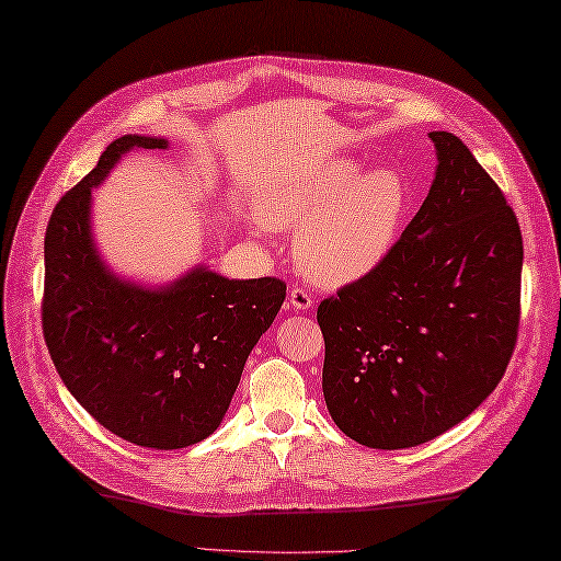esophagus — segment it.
Segmentation results:
<instances>
[{
	"label": "esophagus",
	"instance_id": "esophagus-1",
	"mask_svg": "<svg viewBox=\"0 0 561 561\" xmlns=\"http://www.w3.org/2000/svg\"><path fill=\"white\" fill-rule=\"evenodd\" d=\"M289 304H291L294 311H308V308L313 306V299H311V294H308V289L294 287L289 291Z\"/></svg>",
	"mask_w": 561,
	"mask_h": 561
}]
</instances>
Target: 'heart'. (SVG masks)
<instances>
[{
    "instance_id": "heart-1",
    "label": "heart",
    "mask_w": 561,
    "mask_h": 561,
    "mask_svg": "<svg viewBox=\"0 0 561 561\" xmlns=\"http://www.w3.org/2000/svg\"><path fill=\"white\" fill-rule=\"evenodd\" d=\"M362 170L356 159L330 161L262 202L267 224L299 233V267L323 287L359 282L383 265L410 217L412 193L400 169Z\"/></svg>"
}]
</instances>
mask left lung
<instances>
[{
    "label": "left lung",
    "instance_id": "left-lung-1",
    "mask_svg": "<svg viewBox=\"0 0 561 561\" xmlns=\"http://www.w3.org/2000/svg\"><path fill=\"white\" fill-rule=\"evenodd\" d=\"M436 175L383 265L318 306L323 396L368 448L426 444L502 380L520 320L523 238L472 151L428 133Z\"/></svg>",
    "mask_w": 561,
    "mask_h": 561
}]
</instances>
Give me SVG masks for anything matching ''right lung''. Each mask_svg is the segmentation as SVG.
Masks as SVG:
<instances>
[{
    "label": "right lung",
    "instance_id": "obj_1",
    "mask_svg": "<svg viewBox=\"0 0 561 561\" xmlns=\"http://www.w3.org/2000/svg\"><path fill=\"white\" fill-rule=\"evenodd\" d=\"M165 147L161 137L115 139L57 202L43 294V335L67 390L108 432L157 450L217 432L248 354L287 296L282 279H226L205 265L163 287L105 265L91 231V190L127 151Z\"/></svg>",
    "mask_w": 561,
    "mask_h": 561
}]
</instances>
